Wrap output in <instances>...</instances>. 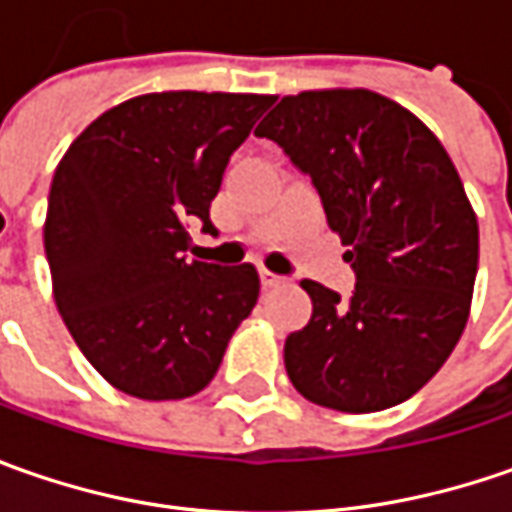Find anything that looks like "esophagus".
<instances>
[{"label":"esophagus","mask_w":512,"mask_h":512,"mask_svg":"<svg viewBox=\"0 0 512 512\" xmlns=\"http://www.w3.org/2000/svg\"><path fill=\"white\" fill-rule=\"evenodd\" d=\"M259 279H262V285L265 287H276L285 282L282 276H276V273H273V270H267V267H259Z\"/></svg>","instance_id":"obj_1"}]
</instances>
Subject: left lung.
I'll return each instance as SVG.
<instances>
[{"label":"left lung","mask_w":512,"mask_h":512,"mask_svg":"<svg viewBox=\"0 0 512 512\" xmlns=\"http://www.w3.org/2000/svg\"><path fill=\"white\" fill-rule=\"evenodd\" d=\"M256 136L285 148L350 250L353 296L305 279L313 316L285 342L307 402L376 413L410 399L447 362L470 316L479 222L436 133L367 88L282 96Z\"/></svg>","instance_id":"obj_1"}]
</instances>
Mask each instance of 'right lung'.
Listing matches in <instances>:
<instances>
[{
    "mask_svg": "<svg viewBox=\"0 0 512 512\" xmlns=\"http://www.w3.org/2000/svg\"><path fill=\"white\" fill-rule=\"evenodd\" d=\"M265 93H145L82 130L50 182L53 299L73 342L116 390L196 396L259 299L253 265L187 259L190 222L213 230L230 153L270 108Z\"/></svg>",
    "mask_w": 512,
    "mask_h": 512,
    "instance_id": "1",
    "label": "right lung"
}]
</instances>
